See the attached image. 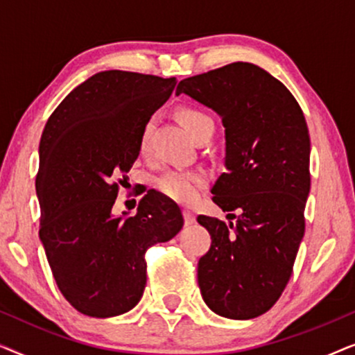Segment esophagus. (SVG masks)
I'll return each instance as SVG.
<instances>
[{
  "label": "esophagus",
  "mask_w": 355,
  "mask_h": 355,
  "mask_svg": "<svg viewBox=\"0 0 355 355\" xmlns=\"http://www.w3.org/2000/svg\"><path fill=\"white\" fill-rule=\"evenodd\" d=\"M184 213V221H186V225L189 226V225H193V223H196V215H193V211H191V210H184L182 211Z\"/></svg>",
  "instance_id": "1"
}]
</instances>
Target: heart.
I'll list each match as a JSON object with an SVG mask.
<instances>
[{
  "label": "heart",
  "mask_w": 355,
  "mask_h": 355,
  "mask_svg": "<svg viewBox=\"0 0 355 355\" xmlns=\"http://www.w3.org/2000/svg\"><path fill=\"white\" fill-rule=\"evenodd\" d=\"M179 119L184 124L189 132L192 134V137L198 132V129L203 124L211 121L208 114L203 113L200 110L196 108H182L179 111ZM153 123L148 121L144 125L142 134H140V142L139 148L140 153H147L150 147V134H152ZM207 174L202 171H182V169H174V171H168L158 179L157 186L159 192L164 196L173 198V200L181 202V203H192L197 200V197L200 196V191L207 186Z\"/></svg>",
  "instance_id": "1"
}]
</instances>
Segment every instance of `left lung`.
Segmentation results:
<instances>
[{
    "label": "left lung",
    "mask_w": 355,
    "mask_h": 355,
    "mask_svg": "<svg viewBox=\"0 0 355 355\" xmlns=\"http://www.w3.org/2000/svg\"><path fill=\"white\" fill-rule=\"evenodd\" d=\"M186 94L220 114L226 157L211 189L236 223L200 215L211 236L198 260V288L213 312L249 320L268 312L288 284L305 231L310 137L297 100L261 67L231 64L187 77Z\"/></svg>",
    "instance_id": "1"
}]
</instances>
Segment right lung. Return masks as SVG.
I'll return each mask as SVG.
<instances>
[{
	"label": "right lung",
	"instance_id": "obj_1",
	"mask_svg": "<svg viewBox=\"0 0 355 355\" xmlns=\"http://www.w3.org/2000/svg\"><path fill=\"white\" fill-rule=\"evenodd\" d=\"M174 87L176 77L98 72L58 105L43 129L38 234L61 294L89 317L134 309L147 284L145 252L184 225L176 203L155 191L145 193L134 216L113 215L144 125Z\"/></svg>",
	"mask_w": 355,
	"mask_h": 355
}]
</instances>
